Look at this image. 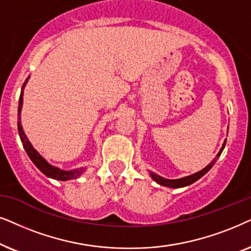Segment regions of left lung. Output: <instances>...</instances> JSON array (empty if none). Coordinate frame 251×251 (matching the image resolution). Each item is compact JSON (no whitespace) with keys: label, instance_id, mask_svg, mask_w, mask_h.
I'll list each match as a JSON object with an SVG mask.
<instances>
[{"label":"left lung","instance_id":"1","mask_svg":"<svg viewBox=\"0 0 251 251\" xmlns=\"http://www.w3.org/2000/svg\"><path fill=\"white\" fill-rule=\"evenodd\" d=\"M225 145H226V140L224 141L223 147L220 148L219 152L217 153V156L211 160V163H210L209 165H206L204 169H202L201 171L194 173V175H190L188 176H183V178H180V179H166V178H163V176H160L158 175H156V173L149 172L150 176H151V178L153 179V181H156L157 183H159V185H162V186L170 187V188H181V187H186V186L192 185L193 182L198 181L200 178H202V176H204L205 173L208 172L213 165H215V163L217 162V159H218V157L222 155L223 150H224V148H225Z\"/></svg>","mask_w":251,"mask_h":251}]
</instances>
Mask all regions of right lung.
<instances>
[{
	"mask_svg": "<svg viewBox=\"0 0 251 251\" xmlns=\"http://www.w3.org/2000/svg\"><path fill=\"white\" fill-rule=\"evenodd\" d=\"M29 79V76L26 79V81L24 82V85L22 87V92H21V96H19V105H18V133H19V138L22 140L23 147H24L25 151L27 152V155L29 157V159L34 163V165L38 168L40 171H41L43 175L48 176V178L55 179V180H61V181H68V180H72V179H76L79 178L80 176L82 175L83 172L86 171V168H78V169H73L70 170V171H65V170H62L57 168V166H53L51 164H49L47 160L43 158V157L40 155V153L36 151L34 149V147L32 146V143L29 142V140L26 136L24 129H23L22 126V122H21V113H22V108H23V95H24V88L27 83Z\"/></svg>",
	"mask_w": 251,
	"mask_h": 251,
	"instance_id": "add662e5",
	"label": "right lung"
}]
</instances>
